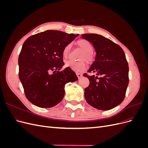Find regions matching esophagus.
<instances>
[{
	"mask_svg": "<svg viewBox=\"0 0 148 148\" xmlns=\"http://www.w3.org/2000/svg\"><path fill=\"white\" fill-rule=\"evenodd\" d=\"M77 77L79 79L81 78L82 77V76H83V75L82 73H77Z\"/></svg>",
	"mask_w": 148,
	"mask_h": 148,
	"instance_id": "obj_1",
	"label": "esophagus"
}]
</instances>
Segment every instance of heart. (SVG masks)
Segmentation results:
<instances>
[{
  "mask_svg": "<svg viewBox=\"0 0 148 148\" xmlns=\"http://www.w3.org/2000/svg\"><path fill=\"white\" fill-rule=\"evenodd\" d=\"M77 46L81 48L84 51L82 55L80 57L81 60H85L88 64H92L94 60H95V56L93 54L94 46L91 42L84 39H80L77 41ZM71 49L70 44H66L64 47L63 51H62V55L64 58H66L70 54ZM84 60H82L79 62H74L72 60L66 61L65 63L66 67H70V68L77 72H80L83 71L86 69V62Z\"/></svg>",
  "mask_w": 148,
  "mask_h": 148,
  "instance_id": "heart-1",
  "label": "heart"
}]
</instances>
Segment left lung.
I'll list each match as a JSON object with an SVG mask.
<instances>
[{"label": "left lung", "mask_w": 148, "mask_h": 148, "mask_svg": "<svg viewBox=\"0 0 148 148\" xmlns=\"http://www.w3.org/2000/svg\"><path fill=\"white\" fill-rule=\"evenodd\" d=\"M82 37L91 42L96 52L95 61L88 72L97 76L83 74L89 80V85L84 89L85 99L97 109H113L123 101L129 82L124 51L117 44L101 35L87 33Z\"/></svg>", "instance_id": "1"}]
</instances>
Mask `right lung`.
<instances>
[{
    "label": "right lung",
    "instance_id": "add662e5",
    "mask_svg": "<svg viewBox=\"0 0 148 148\" xmlns=\"http://www.w3.org/2000/svg\"><path fill=\"white\" fill-rule=\"evenodd\" d=\"M57 30H47L29 36L18 57L19 78L26 98L34 105L49 108L63 99L65 86L78 78L64 65L62 51L78 36Z\"/></svg>",
    "mask_w": 148,
    "mask_h": 148
}]
</instances>
